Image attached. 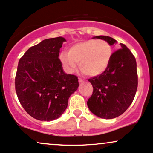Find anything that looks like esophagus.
I'll use <instances>...</instances> for the list:
<instances>
[{
  "label": "esophagus",
  "instance_id": "1",
  "mask_svg": "<svg viewBox=\"0 0 153 153\" xmlns=\"http://www.w3.org/2000/svg\"><path fill=\"white\" fill-rule=\"evenodd\" d=\"M78 82H80V83H82V82H84V80H83V79H82V78H79V79H78Z\"/></svg>",
  "mask_w": 153,
  "mask_h": 153
}]
</instances>
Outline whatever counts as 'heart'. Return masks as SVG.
<instances>
[{"label":"heart","mask_w":153,"mask_h":153,"mask_svg":"<svg viewBox=\"0 0 153 153\" xmlns=\"http://www.w3.org/2000/svg\"><path fill=\"white\" fill-rule=\"evenodd\" d=\"M112 57L110 44L103 39H88L75 44L68 52L60 54V60L68 72H73L77 62L85 74L96 76L108 68Z\"/></svg>","instance_id":"heart-1"}]
</instances>
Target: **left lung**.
I'll return each instance as SVG.
<instances>
[{
	"mask_svg": "<svg viewBox=\"0 0 153 153\" xmlns=\"http://www.w3.org/2000/svg\"><path fill=\"white\" fill-rule=\"evenodd\" d=\"M113 45L114 39L96 36ZM122 48L112 53L108 68L101 75L88 80L93 85V94L87 101L88 108L103 119H114L129 108L136 94L138 85L137 62L131 51L121 44Z\"/></svg>",
	"mask_w": 153,
	"mask_h": 153,
	"instance_id": "left-lung-1",
	"label": "left lung"
}]
</instances>
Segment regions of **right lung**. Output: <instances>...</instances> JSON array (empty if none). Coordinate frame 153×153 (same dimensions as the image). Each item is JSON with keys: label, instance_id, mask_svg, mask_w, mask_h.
<instances>
[{"label": "right lung", "instance_id": "1", "mask_svg": "<svg viewBox=\"0 0 153 153\" xmlns=\"http://www.w3.org/2000/svg\"><path fill=\"white\" fill-rule=\"evenodd\" d=\"M63 37L47 39L31 47L19 61L15 88L19 102L33 118L52 121L66 109L78 78L63 72L59 59Z\"/></svg>", "mask_w": 153, "mask_h": 153}]
</instances>
